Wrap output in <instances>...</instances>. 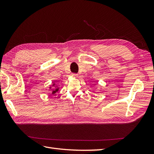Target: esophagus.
<instances>
[{
    "instance_id": "obj_1",
    "label": "esophagus",
    "mask_w": 154,
    "mask_h": 154,
    "mask_svg": "<svg viewBox=\"0 0 154 154\" xmlns=\"http://www.w3.org/2000/svg\"><path fill=\"white\" fill-rule=\"evenodd\" d=\"M72 76H73L75 77H78V74H77V73H72Z\"/></svg>"
}]
</instances>
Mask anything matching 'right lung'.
Instances as JSON below:
<instances>
[{
    "mask_svg": "<svg viewBox=\"0 0 154 154\" xmlns=\"http://www.w3.org/2000/svg\"><path fill=\"white\" fill-rule=\"evenodd\" d=\"M55 85V84H54L53 85V86H54ZM57 87V86H56ZM51 88V87H50ZM58 90H59V88H56V89H54L53 91H52V94H54V93H56L57 92V91H58Z\"/></svg>",
    "mask_w": 154,
    "mask_h": 154,
    "instance_id": "1",
    "label": "right lung"
}]
</instances>
